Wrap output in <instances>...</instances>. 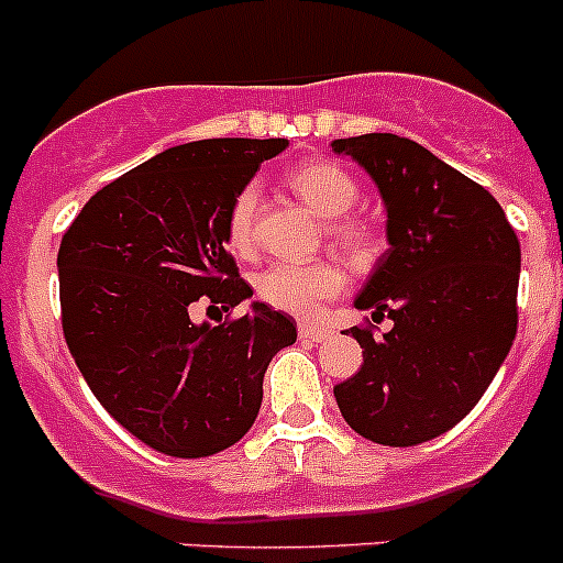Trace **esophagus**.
Masks as SVG:
<instances>
[{
  "label": "esophagus",
  "mask_w": 563,
  "mask_h": 563,
  "mask_svg": "<svg viewBox=\"0 0 563 563\" xmlns=\"http://www.w3.org/2000/svg\"><path fill=\"white\" fill-rule=\"evenodd\" d=\"M330 335H332V330L324 324H308V321H302V324H299V338H302V341L321 343V341H327Z\"/></svg>",
  "instance_id": "1"
}]
</instances>
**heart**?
<instances>
[{
    "instance_id": "heart-1",
    "label": "heart",
    "mask_w": 563,
    "mask_h": 563,
    "mask_svg": "<svg viewBox=\"0 0 563 563\" xmlns=\"http://www.w3.org/2000/svg\"><path fill=\"white\" fill-rule=\"evenodd\" d=\"M288 187L316 211L324 217L327 236L341 244L349 253H365L371 247V228L360 217H352L360 198V187L341 165L335 162H305L288 173ZM258 184H244L233 195L225 211V239L228 247L236 255H250L255 244V217H258ZM346 288V272L330 258L308 261H280L266 266L255 277V294L261 302L275 310H286L291 316L313 319L324 302L335 299Z\"/></svg>"
}]
</instances>
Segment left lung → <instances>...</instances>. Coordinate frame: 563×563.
Here are the masks:
<instances>
[{"instance_id":"1","label":"left lung","mask_w":563,"mask_h":563,"mask_svg":"<svg viewBox=\"0 0 563 563\" xmlns=\"http://www.w3.org/2000/svg\"><path fill=\"white\" fill-rule=\"evenodd\" d=\"M332 151L363 165L387 206L390 247L354 305L393 321L385 335L352 327L363 365L335 401L371 443H427L476 407L509 354L520 239L482 184L407 136H349Z\"/></svg>"}]
</instances>
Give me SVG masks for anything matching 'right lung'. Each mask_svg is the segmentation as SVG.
<instances>
[{
  "mask_svg": "<svg viewBox=\"0 0 563 563\" xmlns=\"http://www.w3.org/2000/svg\"><path fill=\"white\" fill-rule=\"evenodd\" d=\"M286 140L178 145L98 189L59 242L63 335L92 396L125 432L178 460L220 454L253 427L264 371L297 341L253 302L228 253L225 211ZM198 301L229 316L195 325Z\"/></svg>",
  "mask_w": 563,
  "mask_h": 563,
  "instance_id": "right-lung-1",
  "label": "right lung"
}]
</instances>
